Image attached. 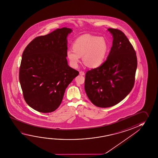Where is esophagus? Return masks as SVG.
<instances>
[{
    "instance_id": "34e87169",
    "label": "esophagus",
    "mask_w": 158,
    "mask_h": 158,
    "mask_svg": "<svg viewBox=\"0 0 158 158\" xmlns=\"http://www.w3.org/2000/svg\"><path fill=\"white\" fill-rule=\"evenodd\" d=\"M79 74L80 75H85V73L83 72V71H80V72H79Z\"/></svg>"
}]
</instances>
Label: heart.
<instances>
[{
  "label": "heart",
  "mask_w": 158,
  "mask_h": 158,
  "mask_svg": "<svg viewBox=\"0 0 158 158\" xmlns=\"http://www.w3.org/2000/svg\"><path fill=\"white\" fill-rule=\"evenodd\" d=\"M108 44L105 39L90 34L79 37L73 42L72 49H68L66 54L73 67L78 66L80 57L88 67L96 68L104 63L108 51Z\"/></svg>",
  "instance_id": "b5f03b06"
}]
</instances>
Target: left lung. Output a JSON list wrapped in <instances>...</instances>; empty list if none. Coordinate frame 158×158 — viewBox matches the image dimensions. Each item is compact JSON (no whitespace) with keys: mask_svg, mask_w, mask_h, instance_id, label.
<instances>
[{"mask_svg":"<svg viewBox=\"0 0 158 158\" xmlns=\"http://www.w3.org/2000/svg\"><path fill=\"white\" fill-rule=\"evenodd\" d=\"M113 43L107 59L101 65L85 74V90L95 106L106 108L118 104L135 84L137 56L122 31L109 28Z\"/></svg>","mask_w":158,"mask_h":158,"instance_id":"1","label":"left lung"}]
</instances>
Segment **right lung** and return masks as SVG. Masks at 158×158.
<instances>
[{
    "mask_svg": "<svg viewBox=\"0 0 158 158\" xmlns=\"http://www.w3.org/2000/svg\"><path fill=\"white\" fill-rule=\"evenodd\" d=\"M72 31L63 27L37 37L23 52L19 81L25 101L37 111H54L66 88L79 74L66 59L67 37Z\"/></svg>",
    "mask_w": 158,
    "mask_h": 158,
    "instance_id": "obj_1",
    "label": "right lung"
}]
</instances>
